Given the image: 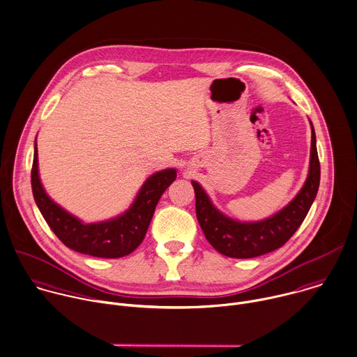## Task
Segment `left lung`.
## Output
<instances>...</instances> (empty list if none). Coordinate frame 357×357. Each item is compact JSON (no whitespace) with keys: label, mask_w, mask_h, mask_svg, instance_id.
Masks as SVG:
<instances>
[{"label":"left lung","mask_w":357,"mask_h":357,"mask_svg":"<svg viewBox=\"0 0 357 357\" xmlns=\"http://www.w3.org/2000/svg\"><path fill=\"white\" fill-rule=\"evenodd\" d=\"M312 127L310 162L306 181L295 198L273 216L259 222H239L220 212L198 181L195 190L197 219L209 243L222 255L236 259L256 257L281 248L305 220L320 185V162L316 132Z\"/></svg>","instance_id":"8db88e82"}]
</instances>
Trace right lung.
<instances>
[{"instance_id": "obj_1", "label": "right lung", "mask_w": 357, "mask_h": 357, "mask_svg": "<svg viewBox=\"0 0 357 357\" xmlns=\"http://www.w3.org/2000/svg\"><path fill=\"white\" fill-rule=\"evenodd\" d=\"M176 177L177 170L173 167L151 174L126 212L108 220L84 223L54 202L44 190L38 173L36 137L31 167V190L36 205L55 236L68 248L84 255L107 259L130 255L142 242L162 194Z\"/></svg>"}]
</instances>
